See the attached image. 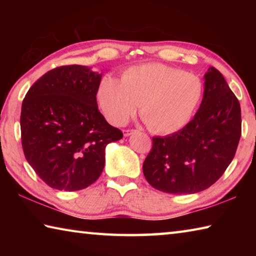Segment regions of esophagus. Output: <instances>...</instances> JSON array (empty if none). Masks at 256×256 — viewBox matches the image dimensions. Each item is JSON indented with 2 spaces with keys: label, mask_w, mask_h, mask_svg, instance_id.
Returning <instances> with one entry per match:
<instances>
[{
  "label": "esophagus",
  "mask_w": 256,
  "mask_h": 256,
  "mask_svg": "<svg viewBox=\"0 0 256 256\" xmlns=\"http://www.w3.org/2000/svg\"><path fill=\"white\" fill-rule=\"evenodd\" d=\"M124 136H131V134H133L134 132H136V130H131V128H128V130H124Z\"/></svg>",
  "instance_id": "1"
}]
</instances>
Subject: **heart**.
Here are the masks:
<instances>
[{"label":"heart","instance_id":"obj_1","mask_svg":"<svg viewBox=\"0 0 256 256\" xmlns=\"http://www.w3.org/2000/svg\"><path fill=\"white\" fill-rule=\"evenodd\" d=\"M204 94L202 79L184 68L159 63L128 68L120 82L104 78L97 90L99 107L110 123L122 125L140 115L152 132L170 134L188 124Z\"/></svg>","mask_w":256,"mask_h":256}]
</instances>
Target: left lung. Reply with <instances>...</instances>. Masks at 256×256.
Masks as SVG:
<instances>
[{"instance_id":"left-lung-1","label":"left lung","mask_w":256,"mask_h":256,"mask_svg":"<svg viewBox=\"0 0 256 256\" xmlns=\"http://www.w3.org/2000/svg\"><path fill=\"white\" fill-rule=\"evenodd\" d=\"M194 118L172 136L152 138L144 174L156 190L193 194L214 184L235 157L242 136L240 105L224 76L211 66Z\"/></svg>"}]
</instances>
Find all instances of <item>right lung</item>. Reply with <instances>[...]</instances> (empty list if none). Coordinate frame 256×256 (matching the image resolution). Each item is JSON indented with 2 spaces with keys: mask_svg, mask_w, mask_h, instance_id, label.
Here are the masks:
<instances>
[{
  "mask_svg": "<svg viewBox=\"0 0 256 256\" xmlns=\"http://www.w3.org/2000/svg\"><path fill=\"white\" fill-rule=\"evenodd\" d=\"M102 74L64 66L30 86L21 107V144L34 172L50 188L79 190L100 176L105 148L123 138L98 110Z\"/></svg>",
  "mask_w": 256,
  "mask_h": 256,
  "instance_id": "1",
  "label": "right lung"
}]
</instances>
